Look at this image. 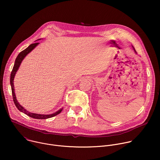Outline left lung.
<instances>
[{"instance_id":"8db88e82","label":"left lung","mask_w":160,"mask_h":160,"mask_svg":"<svg viewBox=\"0 0 160 160\" xmlns=\"http://www.w3.org/2000/svg\"><path fill=\"white\" fill-rule=\"evenodd\" d=\"M134 51H135V53H137V52H136V51H135V49H134Z\"/></svg>"}]
</instances>
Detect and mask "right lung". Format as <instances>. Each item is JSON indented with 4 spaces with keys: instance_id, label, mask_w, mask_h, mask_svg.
<instances>
[{
    "instance_id": "add662e5",
    "label": "right lung",
    "mask_w": 160,
    "mask_h": 160,
    "mask_svg": "<svg viewBox=\"0 0 160 160\" xmlns=\"http://www.w3.org/2000/svg\"><path fill=\"white\" fill-rule=\"evenodd\" d=\"M39 43H32L31 45H30L29 46L25 49V50H23L22 51H21L17 56L16 60H15V62H14V66H13V68H12V70L11 72V78H10V83H11V90H12V98H13V101L16 106V108L19 110L21 111V112H24L25 114H26L27 115L33 118H35V119H47V118H52L53 117H55L57 115H58V114H59L61 111L62 110V108L60 110L58 111L57 112L53 113V114H51V115H39V114H36V113H32V112H28V111H27L23 107H22L18 102L17 99H16V96H15V93H14V84H13V82H14V76L16 75V72L18 71V68L22 61V59H24V58Z\"/></svg>"
}]
</instances>
